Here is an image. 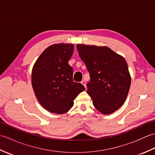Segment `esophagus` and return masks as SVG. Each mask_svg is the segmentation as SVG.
Instances as JSON below:
<instances>
[{
	"label": "esophagus",
	"mask_w": 155,
	"mask_h": 155,
	"mask_svg": "<svg viewBox=\"0 0 155 155\" xmlns=\"http://www.w3.org/2000/svg\"><path fill=\"white\" fill-rule=\"evenodd\" d=\"M81 84L84 85V87H85V88H87V84H86V82H85L84 81H81Z\"/></svg>",
	"instance_id": "obj_1"
}]
</instances>
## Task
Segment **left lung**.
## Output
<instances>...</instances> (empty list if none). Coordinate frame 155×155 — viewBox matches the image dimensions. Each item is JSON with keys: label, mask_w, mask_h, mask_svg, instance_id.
I'll return each instance as SVG.
<instances>
[{"label": "left lung", "mask_w": 155, "mask_h": 155, "mask_svg": "<svg viewBox=\"0 0 155 155\" xmlns=\"http://www.w3.org/2000/svg\"><path fill=\"white\" fill-rule=\"evenodd\" d=\"M77 48L89 72L87 93L94 107L104 114L114 113L123 104L130 89L126 61L107 47L82 44Z\"/></svg>", "instance_id": "1"}]
</instances>
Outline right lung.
Listing matches in <instances>:
<instances>
[{
	"label": "right lung",
	"mask_w": 155,
	"mask_h": 155,
	"mask_svg": "<svg viewBox=\"0 0 155 155\" xmlns=\"http://www.w3.org/2000/svg\"><path fill=\"white\" fill-rule=\"evenodd\" d=\"M74 51L72 44L51 45L42 52L32 71V86L42 107L56 114L67 113L74 99L85 90L72 80L73 70L68 64Z\"/></svg>",
	"instance_id": "obj_1"
}]
</instances>
